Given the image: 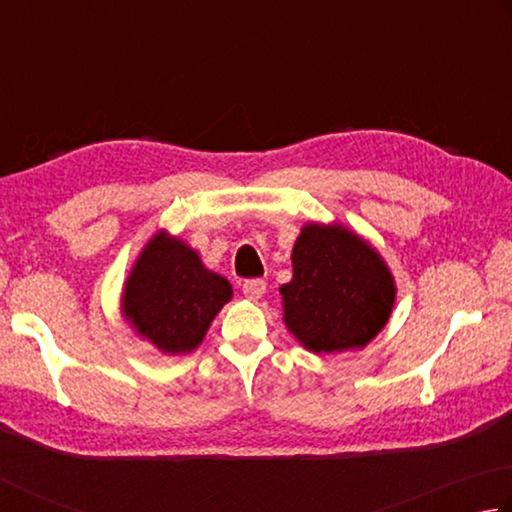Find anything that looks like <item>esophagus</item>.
<instances>
[{
  "label": "esophagus",
  "instance_id": "esophagus-1",
  "mask_svg": "<svg viewBox=\"0 0 512 512\" xmlns=\"http://www.w3.org/2000/svg\"><path fill=\"white\" fill-rule=\"evenodd\" d=\"M241 291H244L248 300L257 302V300H262L266 293V282L264 280H248V282H244V286H241Z\"/></svg>",
  "mask_w": 512,
  "mask_h": 512
}]
</instances>
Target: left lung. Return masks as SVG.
I'll return each instance as SVG.
<instances>
[{"label": "left lung", "instance_id": "1", "mask_svg": "<svg viewBox=\"0 0 512 512\" xmlns=\"http://www.w3.org/2000/svg\"><path fill=\"white\" fill-rule=\"evenodd\" d=\"M280 288L284 324L313 353L362 349L385 327L396 284L383 257L340 224H306Z\"/></svg>", "mask_w": 512, "mask_h": 512}]
</instances>
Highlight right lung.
I'll use <instances>...</instances> for the list:
<instances>
[{
  "mask_svg": "<svg viewBox=\"0 0 512 512\" xmlns=\"http://www.w3.org/2000/svg\"><path fill=\"white\" fill-rule=\"evenodd\" d=\"M232 286L203 266L197 250L165 230L147 241L123 288V315L141 338L163 353L201 345Z\"/></svg>",
  "mask_w": 512,
  "mask_h": 512,
  "instance_id": "1",
  "label": "right lung"
}]
</instances>
